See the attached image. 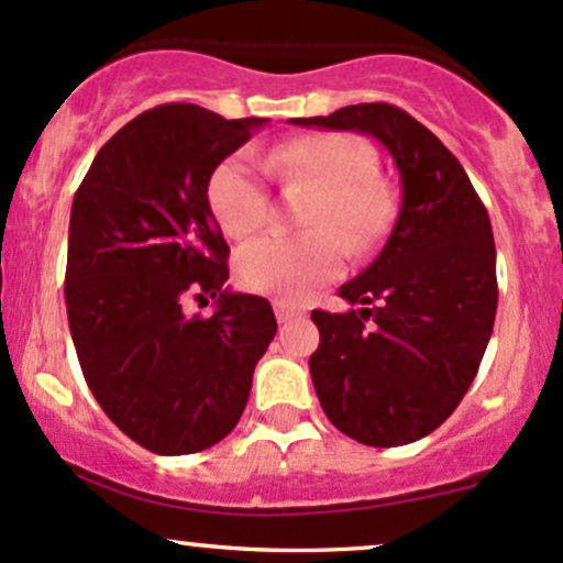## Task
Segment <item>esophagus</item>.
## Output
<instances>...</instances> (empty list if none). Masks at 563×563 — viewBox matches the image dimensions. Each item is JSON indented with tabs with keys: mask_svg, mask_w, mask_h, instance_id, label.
<instances>
[{
	"mask_svg": "<svg viewBox=\"0 0 563 563\" xmlns=\"http://www.w3.org/2000/svg\"><path fill=\"white\" fill-rule=\"evenodd\" d=\"M273 307H275V318L280 322H288V320L301 318V314H303V309L299 307V303L286 301V299H275Z\"/></svg>",
	"mask_w": 563,
	"mask_h": 563,
	"instance_id": "34e87169",
	"label": "esophagus"
}]
</instances>
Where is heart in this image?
Listing matches in <instances>:
<instances>
[{
  "mask_svg": "<svg viewBox=\"0 0 563 563\" xmlns=\"http://www.w3.org/2000/svg\"><path fill=\"white\" fill-rule=\"evenodd\" d=\"M262 169L286 187H312L314 198L303 211V228L312 232L245 243L235 256V277L251 294L303 296L339 275L346 256L341 236L352 249H365L389 224V187L373 174L371 151L354 137L301 134L264 153ZM209 206L219 228L232 238L251 235L267 222V187L249 156H230L217 166L209 179Z\"/></svg>",
  "mask_w": 563,
  "mask_h": 563,
  "instance_id": "1",
  "label": "heart"
}]
</instances>
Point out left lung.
Here are the masks:
<instances>
[{
    "mask_svg": "<svg viewBox=\"0 0 563 563\" xmlns=\"http://www.w3.org/2000/svg\"><path fill=\"white\" fill-rule=\"evenodd\" d=\"M290 124L376 137L399 169L402 203L380 254L339 288L360 309H314V391L341 434L397 448L439 429L468 391L497 309L493 224L468 174L434 132L389 102Z\"/></svg>",
    "mask_w": 563,
    "mask_h": 563,
    "instance_id": "obj_1",
    "label": "left lung"
}]
</instances>
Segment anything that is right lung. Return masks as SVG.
I'll return each mask as SVG.
<instances>
[{
	"mask_svg": "<svg viewBox=\"0 0 563 563\" xmlns=\"http://www.w3.org/2000/svg\"><path fill=\"white\" fill-rule=\"evenodd\" d=\"M267 119L190 102L151 108L100 147L70 206L66 307L106 416L156 455H190L241 421L275 339L267 299L230 294L209 179ZM187 298H217L209 319Z\"/></svg>",
	"mask_w": 563,
	"mask_h": 563,
	"instance_id": "1",
	"label": "right lung"
}]
</instances>
